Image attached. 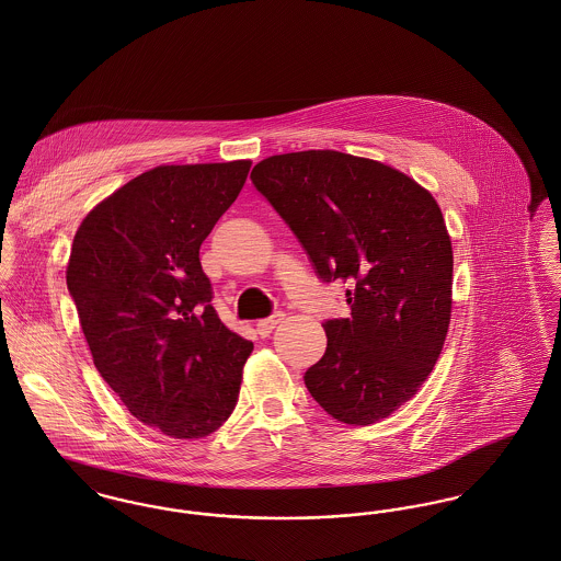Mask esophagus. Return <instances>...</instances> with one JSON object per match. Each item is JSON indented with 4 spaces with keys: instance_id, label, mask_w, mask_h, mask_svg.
Returning a JSON list of instances; mask_svg holds the SVG:
<instances>
[{
    "instance_id": "1",
    "label": "esophagus",
    "mask_w": 561,
    "mask_h": 561,
    "mask_svg": "<svg viewBox=\"0 0 561 561\" xmlns=\"http://www.w3.org/2000/svg\"><path fill=\"white\" fill-rule=\"evenodd\" d=\"M285 319V314L283 312H274V314H270L267 319H261L259 323H256V332L265 339V336H270V332L280 323Z\"/></svg>"
}]
</instances>
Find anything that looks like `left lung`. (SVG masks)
<instances>
[{
    "label": "left lung",
    "mask_w": 561,
    "mask_h": 561,
    "mask_svg": "<svg viewBox=\"0 0 561 561\" xmlns=\"http://www.w3.org/2000/svg\"><path fill=\"white\" fill-rule=\"evenodd\" d=\"M256 191L300 240L323 283H350L352 317L323 323L328 347L305 373L334 420L368 426L420 390L453 312V242L433 195L405 173L334 150L255 164Z\"/></svg>",
    "instance_id": "8db88e82"
}]
</instances>
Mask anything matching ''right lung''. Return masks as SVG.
Here are the masks:
<instances>
[{
	"instance_id": "obj_1",
	"label": "right lung",
	"mask_w": 561,
	"mask_h": 561,
	"mask_svg": "<svg viewBox=\"0 0 561 561\" xmlns=\"http://www.w3.org/2000/svg\"><path fill=\"white\" fill-rule=\"evenodd\" d=\"M251 160L162 164L81 222L66 285L102 379L173 439L214 433L238 403L253 343L216 314L199 249Z\"/></svg>"
}]
</instances>
